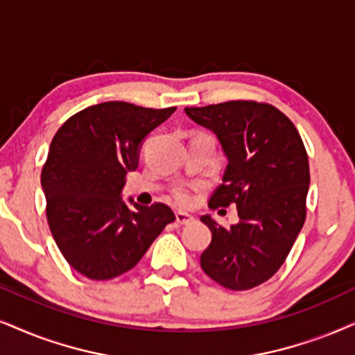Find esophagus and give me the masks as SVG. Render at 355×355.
<instances>
[{
    "label": "esophagus",
    "instance_id": "1",
    "mask_svg": "<svg viewBox=\"0 0 355 355\" xmlns=\"http://www.w3.org/2000/svg\"><path fill=\"white\" fill-rule=\"evenodd\" d=\"M175 218H177V223L178 224H190V223L195 221V218H193L191 214L182 213V211H178V213L175 214Z\"/></svg>",
    "mask_w": 355,
    "mask_h": 355
}]
</instances>
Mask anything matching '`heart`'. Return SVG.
<instances>
[{
    "instance_id": "1",
    "label": "heart",
    "mask_w": 355,
    "mask_h": 355,
    "mask_svg": "<svg viewBox=\"0 0 355 355\" xmlns=\"http://www.w3.org/2000/svg\"><path fill=\"white\" fill-rule=\"evenodd\" d=\"M193 191H195V188L180 185V187H175L170 195H172V200L178 206H190L193 201Z\"/></svg>"
}]
</instances>
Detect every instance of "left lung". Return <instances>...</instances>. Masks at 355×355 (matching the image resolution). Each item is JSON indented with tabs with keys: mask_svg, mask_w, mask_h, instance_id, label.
Instances as JSON below:
<instances>
[{
	"mask_svg": "<svg viewBox=\"0 0 355 355\" xmlns=\"http://www.w3.org/2000/svg\"><path fill=\"white\" fill-rule=\"evenodd\" d=\"M185 113L216 134L227 157L209 208L236 205L241 218L224 227L201 216L213 232L201 268L224 288L250 290L284 266L306 219L309 164L302 136L270 103L234 100L188 106Z\"/></svg>",
	"mask_w": 355,
	"mask_h": 355,
	"instance_id": "obj_1",
	"label": "left lung"
}]
</instances>
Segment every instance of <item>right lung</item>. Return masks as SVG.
<instances>
[{
	"label": "right lung",
	"instance_id": "right-lung-1",
	"mask_svg": "<svg viewBox=\"0 0 355 355\" xmlns=\"http://www.w3.org/2000/svg\"><path fill=\"white\" fill-rule=\"evenodd\" d=\"M175 110L106 101L70 116L53 136L40 173L47 223L62 255L82 275H123L175 221L167 205L134 203L132 209L119 196L125 175L137 168L142 139Z\"/></svg>",
	"mask_w": 355,
	"mask_h": 355
}]
</instances>
